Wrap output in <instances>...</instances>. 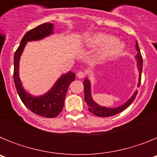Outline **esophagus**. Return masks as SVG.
Here are the masks:
<instances>
[{"label": "esophagus", "mask_w": 157, "mask_h": 157, "mask_svg": "<svg viewBox=\"0 0 157 157\" xmlns=\"http://www.w3.org/2000/svg\"><path fill=\"white\" fill-rule=\"evenodd\" d=\"M77 76H78V78H82L85 77L86 74L84 73V72L79 71V72H78V73H77Z\"/></svg>", "instance_id": "esophagus-1"}]
</instances>
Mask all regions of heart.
I'll return each instance as SVG.
<instances>
[{"instance_id": "obj_1", "label": "heart", "mask_w": 157, "mask_h": 157, "mask_svg": "<svg viewBox=\"0 0 157 157\" xmlns=\"http://www.w3.org/2000/svg\"><path fill=\"white\" fill-rule=\"evenodd\" d=\"M89 42L96 46H103L100 52L101 57H108L120 52L123 49V44L115 40L112 36L98 34L89 38Z\"/></svg>"}]
</instances>
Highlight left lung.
Instances as JSON below:
<instances>
[{
	"label": "left lung",
	"instance_id": "left-lung-1",
	"mask_svg": "<svg viewBox=\"0 0 157 157\" xmlns=\"http://www.w3.org/2000/svg\"><path fill=\"white\" fill-rule=\"evenodd\" d=\"M136 48L138 50V53L136 55V57L138 59V69H139V83H138V86H140L141 83V71H142V66H143V59L141 56V52L138 48V43H136ZM84 99H85L86 103L87 104L88 106L89 111L94 114V116H99V117H109V116H115V115L120 113V112H123L124 109H126L130 104L132 103L133 101L135 99L136 96L138 94V91H136L134 94V95L130 98L129 101H127L124 105L122 106L118 107V108H115V109H109V108H105V107H102L98 105V104L95 103L92 99L90 94V83L87 78H85L84 80Z\"/></svg>",
	"mask_w": 157,
	"mask_h": 157
}]
</instances>
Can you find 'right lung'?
Wrapping results in <instances>:
<instances>
[{"label": "right lung", "mask_w": 157, "mask_h": 157, "mask_svg": "<svg viewBox=\"0 0 157 157\" xmlns=\"http://www.w3.org/2000/svg\"><path fill=\"white\" fill-rule=\"evenodd\" d=\"M52 23H43L30 30L23 36L20 45L14 55L13 78L19 98L25 106L31 112L46 118L56 117L61 112L67 89L71 83L75 79V75L71 71H68L58 79L55 86L46 94L35 98L26 93L22 86L19 78V60L27 41L41 39L52 34Z\"/></svg>", "instance_id": "obj_1"}]
</instances>
